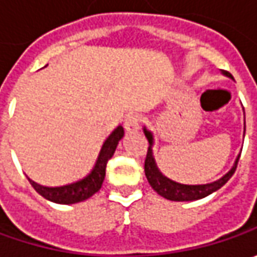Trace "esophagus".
I'll return each mask as SVG.
<instances>
[{
    "instance_id": "obj_1",
    "label": "esophagus",
    "mask_w": 257,
    "mask_h": 257,
    "mask_svg": "<svg viewBox=\"0 0 257 257\" xmlns=\"http://www.w3.org/2000/svg\"><path fill=\"white\" fill-rule=\"evenodd\" d=\"M139 124H140V118L139 115H128L124 121V128L128 134L137 133L139 132Z\"/></svg>"
}]
</instances>
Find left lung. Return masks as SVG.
I'll list each match as a JSON object with an SVG mask.
<instances>
[{
    "mask_svg": "<svg viewBox=\"0 0 257 257\" xmlns=\"http://www.w3.org/2000/svg\"><path fill=\"white\" fill-rule=\"evenodd\" d=\"M223 74L229 78H233L230 73L223 71ZM246 130V128H244ZM144 136L149 142V150H147V156H146V162H144V173L146 177L150 183V186L153 187L154 192H157V194H160L162 197L167 199V200H173V202H193V200H199L203 199L209 194H212L213 192L219 190L223 184H226L227 180L233 176V173L237 167V162L240 154L236 157L234 163H233L232 169L226 173L224 176H222L220 179L214 180L212 183H206V184H183V183H177L166 177L163 173L159 170L156 159L153 154V146H154V134L149 130V128H143ZM244 137V134H243Z\"/></svg>",
    "mask_w": 257,
    "mask_h": 257,
    "instance_id": "obj_1",
    "label": "left lung"
}]
</instances>
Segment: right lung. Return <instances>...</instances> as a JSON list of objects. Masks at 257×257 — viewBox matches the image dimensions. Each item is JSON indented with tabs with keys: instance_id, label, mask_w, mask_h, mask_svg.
<instances>
[{
	"instance_id": "1",
	"label": "right lung",
	"mask_w": 257,
	"mask_h": 257,
	"mask_svg": "<svg viewBox=\"0 0 257 257\" xmlns=\"http://www.w3.org/2000/svg\"><path fill=\"white\" fill-rule=\"evenodd\" d=\"M123 125H118L117 128H114L113 133L105 139V142L101 146V150L98 153V157L94 163L93 169L87 176L77 182L58 186V187H47V186H41V184L35 183L31 179H28V180L35 189V192L41 194L44 199L50 200V202L58 203V204H74V203L84 202L88 197H91L94 193H97L101 189V184L105 177L107 162L113 157L114 152L118 146V142L123 139Z\"/></svg>"
}]
</instances>
